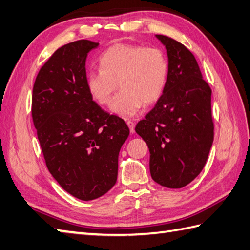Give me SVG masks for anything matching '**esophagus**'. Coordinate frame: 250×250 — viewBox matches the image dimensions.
Segmentation results:
<instances>
[{
    "label": "esophagus",
    "instance_id": "1",
    "mask_svg": "<svg viewBox=\"0 0 250 250\" xmlns=\"http://www.w3.org/2000/svg\"><path fill=\"white\" fill-rule=\"evenodd\" d=\"M127 126H128V128L131 133L135 132V123H133V122H131V121L127 122Z\"/></svg>",
    "mask_w": 250,
    "mask_h": 250
}]
</instances>
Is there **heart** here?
I'll return each mask as SVG.
<instances>
[{
	"mask_svg": "<svg viewBox=\"0 0 250 250\" xmlns=\"http://www.w3.org/2000/svg\"><path fill=\"white\" fill-rule=\"evenodd\" d=\"M99 70L90 71L86 86L100 105H108L119 86L110 110L124 118L136 115L145 104L160 99L168 75L166 53L156 46L115 44L101 55Z\"/></svg>",
	"mask_w": 250,
	"mask_h": 250,
	"instance_id": "1",
	"label": "heart"
}]
</instances>
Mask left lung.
Wrapping results in <instances>:
<instances>
[{
	"mask_svg": "<svg viewBox=\"0 0 250 250\" xmlns=\"http://www.w3.org/2000/svg\"><path fill=\"white\" fill-rule=\"evenodd\" d=\"M168 75L151 110L136 126L149 149V171L157 184L180 188L203 171L214 139L211 89L194 55L180 42L163 35Z\"/></svg>",
	"mask_w": 250,
	"mask_h": 250,
	"instance_id": "left-lung-1",
	"label": "left lung"
}]
</instances>
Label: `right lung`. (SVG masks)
I'll return each mask as SVG.
<instances>
[{
  "instance_id": "add662e5",
  "label": "right lung",
  "mask_w": 250,
  "mask_h": 250,
  "mask_svg": "<svg viewBox=\"0 0 250 250\" xmlns=\"http://www.w3.org/2000/svg\"><path fill=\"white\" fill-rule=\"evenodd\" d=\"M99 46L78 40L55 52L33 88L32 115L48 172L81 200L106 194L118 178L119 153L129 128L105 112L86 86L88 53Z\"/></svg>"
}]
</instances>
